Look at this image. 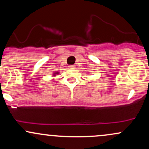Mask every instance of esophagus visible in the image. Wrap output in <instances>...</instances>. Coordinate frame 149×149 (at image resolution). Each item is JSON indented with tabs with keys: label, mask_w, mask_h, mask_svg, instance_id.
<instances>
[{
	"label": "esophagus",
	"mask_w": 149,
	"mask_h": 149,
	"mask_svg": "<svg viewBox=\"0 0 149 149\" xmlns=\"http://www.w3.org/2000/svg\"><path fill=\"white\" fill-rule=\"evenodd\" d=\"M76 66H75V65H70V66H69V69H76Z\"/></svg>",
	"instance_id": "esophagus-1"
}]
</instances>
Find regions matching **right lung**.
<instances>
[{
    "label": "right lung",
    "instance_id": "right-lung-1",
    "mask_svg": "<svg viewBox=\"0 0 149 149\" xmlns=\"http://www.w3.org/2000/svg\"><path fill=\"white\" fill-rule=\"evenodd\" d=\"M57 73H58V72H57V73H54V75H55V74H57Z\"/></svg>",
    "mask_w": 149,
    "mask_h": 149
}]
</instances>
